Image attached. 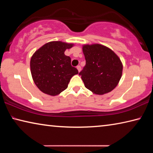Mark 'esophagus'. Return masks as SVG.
Returning a JSON list of instances; mask_svg holds the SVG:
<instances>
[{
    "mask_svg": "<svg viewBox=\"0 0 153 153\" xmlns=\"http://www.w3.org/2000/svg\"><path fill=\"white\" fill-rule=\"evenodd\" d=\"M77 70H78V71L79 72L80 71H81V67H80L79 65H77Z\"/></svg>",
    "mask_w": 153,
    "mask_h": 153,
    "instance_id": "obj_1",
    "label": "esophagus"
}]
</instances>
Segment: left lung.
<instances>
[{
	"label": "left lung",
	"mask_w": 153,
	"mask_h": 153,
	"mask_svg": "<svg viewBox=\"0 0 153 153\" xmlns=\"http://www.w3.org/2000/svg\"><path fill=\"white\" fill-rule=\"evenodd\" d=\"M86 65L79 75L85 87L97 94H104L117 86L122 75L123 65L117 55L100 45H84Z\"/></svg>",
	"instance_id": "obj_1"
}]
</instances>
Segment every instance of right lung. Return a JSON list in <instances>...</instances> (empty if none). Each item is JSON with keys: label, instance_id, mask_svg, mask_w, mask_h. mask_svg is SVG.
<instances>
[{"label": "right lung", "instance_id": "add662e5", "mask_svg": "<svg viewBox=\"0 0 153 153\" xmlns=\"http://www.w3.org/2000/svg\"><path fill=\"white\" fill-rule=\"evenodd\" d=\"M73 46L55 41L45 44L31 58L30 69L33 81L42 92L51 96L65 90L72 77L78 74L71 65V58L65 55L67 48Z\"/></svg>", "mask_w": 153, "mask_h": 153}]
</instances>
